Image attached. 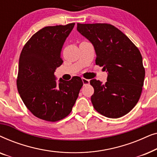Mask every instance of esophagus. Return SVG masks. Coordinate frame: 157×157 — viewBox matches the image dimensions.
<instances>
[{"label":"esophagus","instance_id":"esophagus-1","mask_svg":"<svg viewBox=\"0 0 157 157\" xmlns=\"http://www.w3.org/2000/svg\"><path fill=\"white\" fill-rule=\"evenodd\" d=\"M82 81H83V85H86V84H89L90 81L89 80V79H86L85 78H82Z\"/></svg>","mask_w":157,"mask_h":157}]
</instances>
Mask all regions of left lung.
Here are the masks:
<instances>
[{
	"label": "left lung",
	"mask_w": 157,
	"mask_h": 157,
	"mask_svg": "<svg viewBox=\"0 0 157 157\" xmlns=\"http://www.w3.org/2000/svg\"><path fill=\"white\" fill-rule=\"evenodd\" d=\"M77 31L93 44L96 64L108 72L107 81L92 79L91 100L104 117L117 119L128 113L140 98L145 69L138 48L125 34L108 23H77Z\"/></svg>",
	"instance_id": "1"
}]
</instances>
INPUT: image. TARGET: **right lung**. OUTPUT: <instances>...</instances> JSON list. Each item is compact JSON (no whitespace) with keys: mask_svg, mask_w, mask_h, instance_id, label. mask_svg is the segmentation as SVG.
I'll list each match as a JSON object with an SVG mask.
<instances>
[{"mask_svg":"<svg viewBox=\"0 0 157 157\" xmlns=\"http://www.w3.org/2000/svg\"><path fill=\"white\" fill-rule=\"evenodd\" d=\"M75 23L46 26L32 36L21 53L17 88L28 109L40 119L57 121L69 114L83 86L79 76L70 81L54 72L63 63L61 52Z\"/></svg>","mask_w":157,"mask_h":157,"instance_id":"add662e5","label":"right lung"}]
</instances>
